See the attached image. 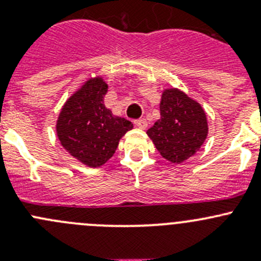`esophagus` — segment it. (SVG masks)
Instances as JSON below:
<instances>
[{"mask_svg":"<svg viewBox=\"0 0 261 261\" xmlns=\"http://www.w3.org/2000/svg\"><path fill=\"white\" fill-rule=\"evenodd\" d=\"M134 123H135L139 128H146L147 127V122H146L145 118H139V120H135L134 121Z\"/></svg>","mask_w":261,"mask_h":261,"instance_id":"obj_1","label":"esophagus"}]
</instances>
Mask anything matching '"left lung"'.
Returning <instances> with one entry per match:
<instances>
[{"instance_id":"obj_1","label":"left lung","mask_w":261,"mask_h":261,"mask_svg":"<svg viewBox=\"0 0 261 261\" xmlns=\"http://www.w3.org/2000/svg\"><path fill=\"white\" fill-rule=\"evenodd\" d=\"M207 131L201 105L179 89H167L160 102V120L147 130V135L163 158L178 164L198 151Z\"/></svg>"}]
</instances>
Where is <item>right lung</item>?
Returning a JSON list of instances; mask_svg holds the SVG:
<instances>
[{
  "label": "right lung",
  "mask_w": 261,
  "mask_h": 261,
  "mask_svg": "<svg viewBox=\"0 0 261 261\" xmlns=\"http://www.w3.org/2000/svg\"><path fill=\"white\" fill-rule=\"evenodd\" d=\"M106 93L103 80H89L68 99L57 122L58 138L64 149L92 168L105 164L115 154L120 139L133 128L130 121L105 107Z\"/></svg>",
  "instance_id": "right-lung-1"
}]
</instances>
